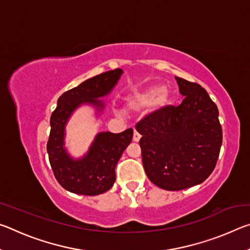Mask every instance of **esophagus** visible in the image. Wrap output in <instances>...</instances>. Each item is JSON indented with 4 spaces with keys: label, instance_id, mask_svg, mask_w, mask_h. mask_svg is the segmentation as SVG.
<instances>
[{
    "label": "esophagus",
    "instance_id": "34e87169",
    "mask_svg": "<svg viewBox=\"0 0 250 250\" xmlns=\"http://www.w3.org/2000/svg\"><path fill=\"white\" fill-rule=\"evenodd\" d=\"M140 139H141V134L139 133L137 130H134V133H133V141H134V142H139V141H140Z\"/></svg>",
    "mask_w": 250,
    "mask_h": 250
}]
</instances>
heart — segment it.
I'll list each match as a JSON object with an SVG mask.
<instances>
[{
  "mask_svg": "<svg viewBox=\"0 0 250 250\" xmlns=\"http://www.w3.org/2000/svg\"><path fill=\"white\" fill-rule=\"evenodd\" d=\"M158 96L159 98L158 101H156V105L159 108L166 107L168 104L170 97H168V92L164 90V88L162 86H159V84H155V86L146 88L145 90L135 92V94L129 97L128 100H126V104H128L129 109L139 111V110H142L146 108L147 105H150Z\"/></svg>",
  "mask_w": 250,
  "mask_h": 250,
  "instance_id": "obj_1",
  "label": "heart"
}]
</instances>
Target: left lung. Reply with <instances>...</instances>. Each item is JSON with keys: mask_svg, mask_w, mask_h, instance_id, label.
Returning <instances> with one entry per match:
<instances>
[{"mask_svg": "<svg viewBox=\"0 0 250 250\" xmlns=\"http://www.w3.org/2000/svg\"><path fill=\"white\" fill-rule=\"evenodd\" d=\"M184 100L151 113L135 126L142 135L143 167L149 180L167 191L204 182L213 172L223 132L218 109L200 84L175 77Z\"/></svg>", "mask_w": 250, "mask_h": 250, "instance_id": "1", "label": "left lung"}]
</instances>
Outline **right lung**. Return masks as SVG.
Wrapping results in <instances>:
<instances>
[{
  "instance_id": "obj_1",
  "label": "right lung",
  "mask_w": 250,
  "mask_h": 250,
  "mask_svg": "<svg viewBox=\"0 0 250 250\" xmlns=\"http://www.w3.org/2000/svg\"><path fill=\"white\" fill-rule=\"evenodd\" d=\"M122 74L124 70L117 68L95 76L58 98L50 117L47 152L54 175L67 191L94 196L107 192L115 183L116 166L132 140V129L120 133L99 132L86 153L77 159L66 149L65 137L71 115L82 105H90L97 117L101 116L105 104L100 98L112 91Z\"/></svg>"
}]
</instances>
